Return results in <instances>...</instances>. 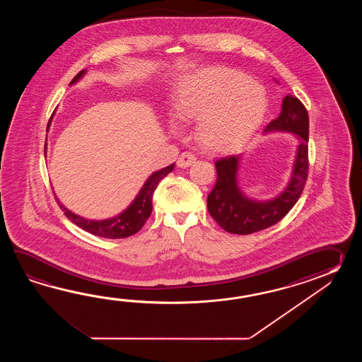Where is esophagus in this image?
I'll list each match as a JSON object with an SVG mask.
<instances>
[{"label": "esophagus", "instance_id": "esophagus-1", "mask_svg": "<svg viewBox=\"0 0 362 362\" xmlns=\"http://www.w3.org/2000/svg\"><path fill=\"white\" fill-rule=\"evenodd\" d=\"M195 160H197L195 155L192 154V153H182L178 158L177 165L180 168H187V167L192 165Z\"/></svg>", "mask_w": 362, "mask_h": 362}]
</instances>
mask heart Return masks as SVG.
I'll use <instances>...</instances> for the list:
<instances>
[{"label":"heart","instance_id":"heart-1","mask_svg":"<svg viewBox=\"0 0 362 362\" xmlns=\"http://www.w3.org/2000/svg\"><path fill=\"white\" fill-rule=\"evenodd\" d=\"M267 111V93L246 75L208 69L180 78L170 95L173 123L197 119L195 139L208 153H228L254 136Z\"/></svg>","mask_w":362,"mask_h":362}]
</instances>
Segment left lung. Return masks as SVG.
Returning <instances> with one entry per match:
<instances>
[{"instance_id":"left-lung-1","label":"left lung","mask_w":362,"mask_h":362,"mask_svg":"<svg viewBox=\"0 0 362 362\" xmlns=\"http://www.w3.org/2000/svg\"><path fill=\"white\" fill-rule=\"evenodd\" d=\"M272 131L291 132L299 141L291 180L277 198L256 202L240 192L237 173L242 155L225 156L215 163L217 180L208 195V212L228 233L247 235L273 226L290 212L304 190L309 170V116L300 100L291 94L286 95L281 114L265 128V133Z\"/></svg>"}]
</instances>
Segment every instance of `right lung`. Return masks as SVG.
I'll use <instances>...</instances> for the list:
<instances>
[{
	"label": "right lung",
	"mask_w": 362,
	"mask_h": 362,
	"mask_svg": "<svg viewBox=\"0 0 362 362\" xmlns=\"http://www.w3.org/2000/svg\"><path fill=\"white\" fill-rule=\"evenodd\" d=\"M84 74L85 69L80 71L76 76L72 78V81L69 84H75L78 78L83 77ZM173 165L175 164H170L163 170L154 172L150 177L147 178L146 182L139 190L136 199L132 202L131 206L120 215L111 217L107 220H100V221L88 220V218H84L81 216H77L76 214L71 212L69 209L62 204L57 197H55V199L58 202L61 209H63L66 217L77 226H80L81 229H84L85 231H89L94 235H98L102 238H127V237H131L137 231L141 230L142 226L146 223L147 218L150 217L151 211H153V194H154L155 189L160 182V180H163L170 172L173 170Z\"/></svg>",
	"instance_id": "1"
}]
</instances>
